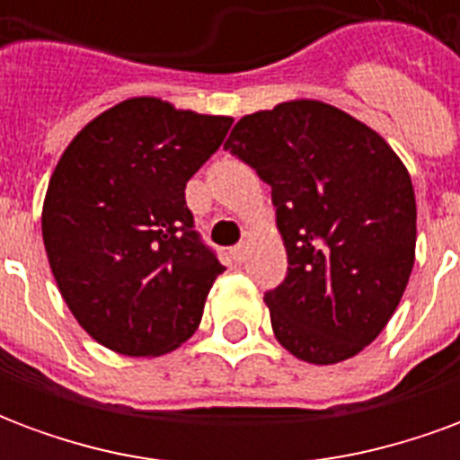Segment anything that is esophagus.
<instances>
[{"label":"esophagus","instance_id":"obj_1","mask_svg":"<svg viewBox=\"0 0 460 460\" xmlns=\"http://www.w3.org/2000/svg\"><path fill=\"white\" fill-rule=\"evenodd\" d=\"M246 253H249V246H246V243H236V246L231 249V259L241 263V261L246 259Z\"/></svg>","mask_w":460,"mask_h":460}]
</instances>
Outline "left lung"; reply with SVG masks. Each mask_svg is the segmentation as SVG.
<instances>
[{
    "label": "left lung",
    "mask_w": 460,
    "mask_h": 460,
    "mask_svg": "<svg viewBox=\"0 0 460 460\" xmlns=\"http://www.w3.org/2000/svg\"><path fill=\"white\" fill-rule=\"evenodd\" d=\"M224 150L270 184L288 276L263 300L273 335L310 365L362 352L414 269L416 199L386 140L323 101L243 115Z\"/></svg>",
    "instance_id": "8db88e82"
}]
</instances>
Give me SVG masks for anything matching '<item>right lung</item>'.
Returning <instances> with one entry per match:
<instances>
[{
	"label": "right lung",
	"mask_w": 460,
	"mask_h": 460,
	"mask_svg": "<svg viewBox=\"0 0 460 460\" xmlns=\"http://www.w3.org/2000/svg\"><path fill=\"white\" fill-rule=\"evenodd\" d=\"M231 122L128 98L56 164L41 211L49 266L78 325L118 355H167L199 328L224 266L194 231L184 190Z\"/></svg>",
	"instance_id": "right-lung-1"
}]
</instances>
